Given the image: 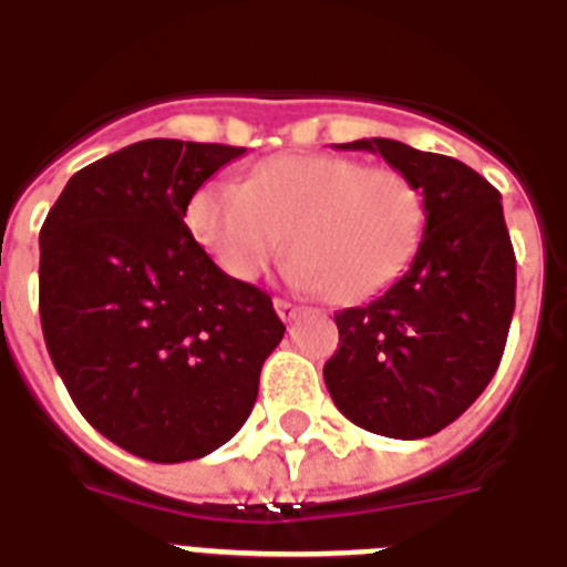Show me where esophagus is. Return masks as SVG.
Masks as SVG:
<instances>
[{
	"instance_id": "obj_1",
	"label": "esophagus",
	"mask_w": 567,
	"mask_h": 567,
	"mask_svg": "<svg viewBox=\"0 0 567 567\" xmlns=\"http://www.w3.org/2000/svg\"><path fill=\"white\" fill-rule=\"evenodd\" d=\"M274 306H276V315L282 317L285 323H291V320H297L299 311H302V308H299L297 302H291V299H282V297L276 299Z\"/></svg>"
}]
</instances>
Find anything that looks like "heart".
<instances>
[{
  "label": "heart",
  "instance_id": "1",
  "mask_svg": "<svg viewBox=\"0 0 567 567\" xmlns=\"http://www.w3.org/2000/svg\"><path fill=\"white\" fill-rule=\"evenodd\" d=\"M188 227L215 265L252 282L288 247L291 279L334 302H363L408 270L425 233V195L390 165L331 154H285L244 186L209 183Z\"/></svg>",
  "mask_w": 567,
  "mask_h": 567
}]
</instances>
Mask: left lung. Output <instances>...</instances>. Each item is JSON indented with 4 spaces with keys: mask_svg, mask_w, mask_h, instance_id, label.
<instances>
[{
    "mask_svg": "<svg viewBox=\"0 0 567 567\" xmlns=\"http://www.w3.org/2000/svg\"><path fill=\"white\" fill-rule=\"evenodd\" d=\"M425 195V233L408 274L367 306L334 315L323 379L363 431L422 440L451 425L498 370L515 308V252L501 192L454 156L358 140Z\"/></svg>",
    "mask_w": 567,
    "mask_h": 567,
    "instance_id": "1",
    "label": "left lung"
}]
</instances>
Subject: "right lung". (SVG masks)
<instances>
[{"mask_svg":"<svg viewBox=\"0 0 567 567\" xmlns=\"http://www.w3.org/2000/svg\"><path fill=\"white\" fill-rule=\"evenodd\" d=\"M244 148L145 140L69 179L40 229V323L99 434L151 463L206 457L247 422L285 326L209 259L192 197Z\"/></svg>","mask_w":567,"mask_h":567,"instance_id":"1","label":"right lung"}]
</instances>
